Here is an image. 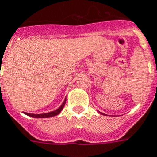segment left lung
<instances>
[{
  "label": "left lung",
  "instance_id": "1",
  "mask_svg": "<svg viewBox=\"0 0 157 157\" xmlns=\"http://www.w3.org/2000/svg\"><path fill=\"white\" fill-rule=\"evenodd\" d=\"M102 114H103V113H102Z\"/></svg>",
  "mask_w": 157,
  "mask_h": 157
}]
</instances>
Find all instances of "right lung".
<instances>
[{
  "label": "right lung",
  "mask_w": 157,
  "mask_h": 157,
  "mask_svg": "<svg viewBox=\"0 0 157 157\" xmlns=\"http://www.w3.org/2000/svg\"><path fill=\"white\" fill-rule=\"evenodd\" d=\"M66 102V98L64 99L63 102L62 103V105L59 107V108L56 109V110L53 111V112H49V113H42V114H31L28 113H24L25 114H26L28 116L32 117H35V118H46V117H51L56 116L59 113H60V112L62 111V109L63 108L64 105H65Z\"/></svg>",
  "instance_id": "1"
}]
</instances>
